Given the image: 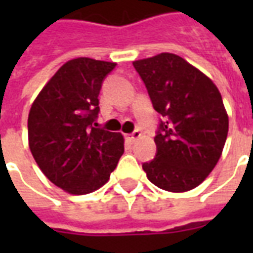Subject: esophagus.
Returning <instances> with one entry per match:
<instances>
[{
  "label": "esophagus",
  "mask_w": 253,
  "mask_h": 253,
  "mask_svg": "<svg viewBox=\"0 0 253 253\" xmlns=\"http://www.w3.org/2000/svg\"><path fill=\"white\" fill-rule=\"evenodd\" d=\"M139 137H141V131H139V130H134V131H132L131 134H128V135H126V139L130 143H134Z\"/></svg>",
  "instance_id": "1"
}]
</instances>
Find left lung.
Masks as SVG:
<instances>
[{"instance_id": "obj_1", "label": "left lung", "mask_w": 253, "mask_h": 253, "mask_svg": "<svg viewBox=\"0 0 253 253\" xmlns=\"http://www.w3.org/2000/svg\"><path fill=\"white\" fill-rule=\"evenodd\" d=\"M160 114L156 157L142 168L170 192L195 188L214 169L228 137V114L210 78L169 52L132 62Z\"/></svg>"}]
</instances>
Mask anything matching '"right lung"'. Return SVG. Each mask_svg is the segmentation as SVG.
I'll list each match as a JSON object with an SVG mask.
<instances>
[{
	"instance_id": "obj_1",
	"label": "right lung",
	"mask_w": 253,
	"mask_h": 253,
	"mask_svg": "<svg viewBox=\"0 0 253 253\" xmlns=\"http://www.w3.org/2000/svg\"><path fill=\"white\" fill-rule=\"evenodd\" d=\"M115 66L90 58L72 59L31 107V153L48 180L74 195L104 186L125 152L121 132L96 123L100 89Z\"/></svg>"
}]
</instances>
